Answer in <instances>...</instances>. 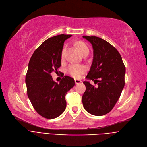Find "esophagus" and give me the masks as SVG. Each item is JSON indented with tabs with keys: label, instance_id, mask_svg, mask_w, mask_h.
<instances>
[{
	"label": "esophagus",
	"instance_id": "34e87169",
	"mask_svg": "<svg viewBox=\"0 0 147 147\" xmlns=\"http://www.w3.org/2000/svg\"><path fill=\"white\" fill-rule=\"evenodd\" d=\"M74 82H75V84H80L82 82V81L81 80H78V79H75L74 80Z\"/></svg>",
	"mask_w": 147,
	"mask_h": 147
}]
</instances>
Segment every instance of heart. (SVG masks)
I'll list each match as a JSON object with an SVG mask.
<instances>
[{
    "instance_id": "obj_1",
    "label": "heart",
    "mask_w": 147,
    "mask_h": 147,
    "mask_svg": "<svg viewBox=\"0 0 147 147\" xmlns=\"http://www.w3.org/2000/svg\"><path fill=\"white\" fill-rule=\"evenodd\" d=\"M76 46L78 48L79 50L80 51V53L82 54V55L84 53H86V52L89 51L88 46L82 41L77 42ZM65 51L66 49L65 48L62 51V53H61V57L62 58L64 57ZM86 68H85L82 65H77V64H70L67 68V71L70 75H71L73 77L75 78H78L80 76V74H82V73H84L85 71H86Z\"/></svg>"
}]
</instances>
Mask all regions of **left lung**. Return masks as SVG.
<instances>
[{"instance_id": "8db88e82", "label": "left lung", "mask_w": 147, "mask_h": 147, "mask_svg": "<svg viewBox=\"0 0 147 147\" xmlns=\"http://www.w3.org/2000/svg\"><path fill=\"white\" fill-rule=\"evenodd\" d=\"M92 45L93 59L87 79L97 80L95 87L88 81L83 83L86 90L82 96L85 109L96 116L109 112L119 99L125 86L126 68L115 48L97 36H83ZM100 78V81L97 79Z\"/></svg>"}]
</instances>
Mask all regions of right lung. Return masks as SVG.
I'll return each instance as SVG.
<instances>
[{
	"mask_svg": "<svg viewBox=\"0 0 147 147\" xmlns=\"http://www.w3.org/2000/svg\"><path fill=\"white\" fill-rule=\"evenodd\" d=\"M71 35L61 34L45 40L32 55L26 76L27 95L38 113L48 119L60 116L67 106L65 95L74 85L68 76L60 83L54 81L51 73L61 66L64 42Z\"/></svg>",
	"mask_w": 147,
	"mask_h": 147,
	"instance_id": "1",
	"label": "right lung"
}]
</instances>
